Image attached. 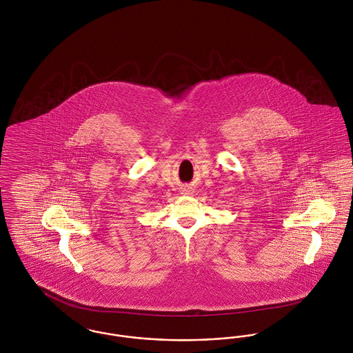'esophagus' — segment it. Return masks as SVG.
Wrapping results in <instances>:
<instances>
[{
	"label": "esophagus",
	"instance_id": "1",
	"mask_svg": "<svg viewBox=\"0 0 353 353\" xmlns=\"http://www.w3.org/2000/svg\"><path fill=\"white\" fill-rule=\"evenodd\" d=\"M192 193H193V189H192L190 186L185 185L184 188H183V194H185V196H190Z\"/></svg>",
	"mask_w": 353,
	"mask_h": 353
}]
</instances>
